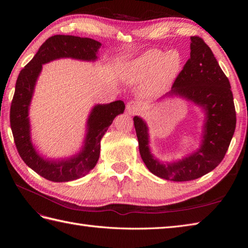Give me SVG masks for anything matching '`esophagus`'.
I'll use <instances>...</instances> for the list:
<instances>
[{
	"label": "esophagus",
	"instance_id": "34e87169",
	"mask_svg": "<svg viewBox=\"0 0 248 248\" xmlns=\"http://www.w3.org/2000/svg\"><path fill=\"white\" fill-rule=\"evenodd\" d=\"M126 109H127V111L129 112L130 115L137 114V112L140 111V103L139 101H134V100L129 101L128 103H127Z\"/></svg>",
	"mask_w": 248,
	"mask_h": 248
}]
</instances>
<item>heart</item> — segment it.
<instances>
[{"instance_id":"1","label":"heart","mask_w":248,"mask_h":248,"mask_svg":"<svg viewBox=\"0 0 248 248\" xmlns=\"http://www.w3.org/2000/svg\"><path fill=\"white\" fill-rule=\"evenodd\" d=\"M183 58L177 49L163 52L149 49L129 63L127 79L130 84L142 85L148 94H159L171 85L181 70Z\"/></svg>"}]
</instances>
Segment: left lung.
Segmentation results:
<instances>
[{
    "label": "left lung",
    "instance_id": "1",
    "mask_svg": "<svg viewBox=\"0 0 248 248\" xmlns=\"http://www.w3.org/2000/svg\"><path fill=\"white\" fill-rule=\"evenodd\" d=\"M190 58L166 96H180L205 111L202 140L196 152L177 162L162 163L150 151L148 126L133 118L142 161L155 176L183 182L214 170L223 159L236 128V110L229 78L213 52L199 36L190 37Z\"/></svg>",
    "mask_w": 248,
    "mask_h": 248
}]
</instances>
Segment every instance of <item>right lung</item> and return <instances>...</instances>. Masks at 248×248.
I'll use <instances>...</instances> for the list:
<instances>
[{
  "instance_id": "right-lung-1",
  "label": "right lung",
  "mask_w": 248,
  "mask_h": 248,
  "mask_svg": "<svg viewBox=\"0 0 248 248\" xmlns=\"http://www.w3.org/2000/svg\"><path fill=\"white\" fill-rule=\"evenodd\" d=\"M101 43L91 38L55 35L44 42L34 58L19 72L10 108V125L21 159L37 174L52 182H68L86 176L100 155V140L114 119L122 114L125 104L117 100L97 104L89 115L87 133L79 153L62 160L46 159L38 154L31 140L29 108L42 65L61 58L96 61Z\"/></svg>"
}]
</instances>
